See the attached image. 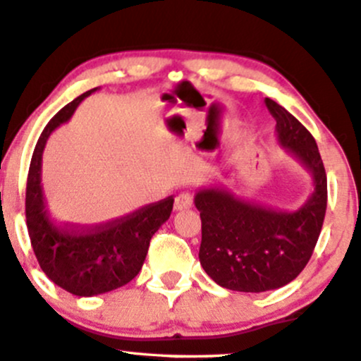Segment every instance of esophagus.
<instances>
[{"label": "esophagus", "mask_w": 361, "mask_h": 361, "mask_svg": "<svg viewBox=\"0 0 361 361\" xmlns=\"http://www.w3.org/2000/svg\"><path fill=\"white\" fill-rule=\"evenodd\" d=\"M193 207V196L188 191H181L175 198V209H188Z\"/></svg>", "instance_id": "obj_1"}]
</instances>
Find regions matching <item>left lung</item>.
Masks as SVG:
<instances>
[{"label": "left lung", "mask_w": 361, "mask_h": 361, "mask_svg": "<svg viewBox=\"0 0 361 361\" xmlns=\"http://www.w3.org/2000/svg\"><path fill=\"white\" fill-rule=\"evenodd\" d=\"M280 143L313 173L314 191L293 213L246 203L225 190H202L200 263L223 288L259 293L295 280L312 258L326 213V173L317 141L296 118L267 98Z\"/></svg>", "instance_id": "8db88e82"}]
</instances>
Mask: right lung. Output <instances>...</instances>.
<instances>
[{"instance_id":"obj_1","label":"right lung","mask_w":361,"mask_h":361,"mask_svg":"<svg viewBox=\"0 0 361 361\" xmlns=\"http://www.w3.org/2000/svg\"><path fill=\"white\" fill-rule=\"evenodd\" d=\"M86 91L59 109L41 133L31 157L26 181V226L41 270L49 280L76 296L116 290L138 275L149 241L170 218L173 196L147 204L126 216L99 225H68L54 220L41 190V154L54 128L68 121Z\"/></svg>"}]
</instances>
